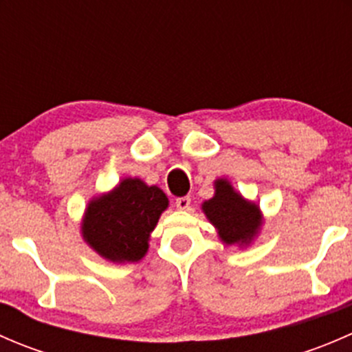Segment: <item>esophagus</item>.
I'll return each mask as SVG.
<instances>
[{"instance_id": "1", "label": "esophagus", "mask_w": 352, "mask_h": 352, "mask_svg": "<svg viewBox=\"0 0 352 352\" xmlns=\"http://www.w3.org/2000/svg\"><path fill=\"white\" fill-rule=\"evenodd\" d=\"M175 206L179 209H182V211H186V209L190 208V197L189 196H182V197H177L175 199Z\"/></svg>"}]
</instances>
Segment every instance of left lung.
<instances>
[{
    "mask_svg": "<svg viewBox=\"0 0 352 352\" xmlns=\"http://www.w3.org/2000/svg\"><path fill=\"white\" fill-rule=\"evenodd\" d=\"M209 221L218 228L225 243H248L261 226V212L252 202L243 201L226 180L216 182L214 197L202 204Z\"/></svg>",
    "mask_w": 352,
    "mask_h": 352,
    "instance_id": "left-lung-1",
    "label": "left lung"
}]
</instances>
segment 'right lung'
<instances>
[{
    "mask_svg": "<svg viewBox=\"0 0 352 352\" xmlns=\"http://www.w3.org/2000/svg\"><path fill=\"white\" fill-rule=\"evenodd\" d=\"M168 206L163 190L140 179H126L119 187L90 202L83 236L102 257L112 262H138L148 250V239Z\"/></svg>",
    "mask_w": 352,
    "mask_h": 352,
    "instance_id": "add662e5",
    "label": "right lung"
}]
</instances>
